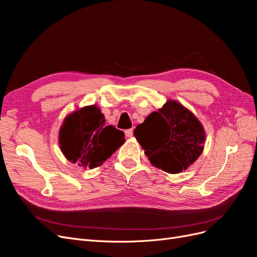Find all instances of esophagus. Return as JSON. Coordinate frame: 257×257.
I'll return each mask as SVG.
<instances>
[{
    "label": "esophagus",
    "instance_id": "obj_1",
    "mask_svg": "<svg viewBox=\"0 0 257 257\" xmlns=\"http://www.w3.org/2000/svg\"><path fill=\"white\" fill-rule=\"evenodd\" d=\"M125 136H126V137H132V136H133V128L126 130V131H125Z\"/></svg>",
    "mask_w": 257,
    "mask_h": 257
}]
</instances>
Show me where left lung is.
Instances as JSON below:
<instances>
[{
    "label": "left lung",
    "mask_w": 257,
    "mask_h": 257,
    "mask_svg": "<svg viewBox=\"0 0 257 257\" xmlns=\"http://www.w3.org/2000/svg\"><path fill=\"white\" fill-rule=\"evenodd\" d=\"M152 164L169 174L188 168L203 152L205 132L190 110L168 100L134 131Z\"/></svg>",
    "instance_id": "left-lung-1"
}]
</instances>
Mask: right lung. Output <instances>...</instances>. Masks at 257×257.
I'll list each match as a JSON object with an SVG mask.
<instances>
[{"mask_svg": "<svg viewBox=\"0 0 257 257\" xmlns=\"http://www.w3.org/2000/svg\"><path fill=\"white\" fill-rule=\"evenodd\" d=\"M59 141L61 150L69 162L94 168L109 159L125 138L122 131L106 125L104 114L92 105L66 116Z\"/></svg>", "mask_w": 257, "mask_h": 257, "instance_id": "1", "label": "right lung"}]
</instances>
